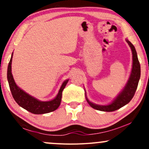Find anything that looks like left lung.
Listing matches in <instances>:
<instances>
[{
  "label": "left lung",
  "instance_id": "left-lung-1",
  "mask_svg": "<svg viewBox=\"0 0 149 149\" xmlns=\"http://www.w3.org/2000/svg\"><path fill=\"white\" fill-rule=\"evenodd\" d=\"M126 41L130 45L132 52V68L131 74L130 76L129 79L122 92L116 97L110 104L108 105H97V104H93L90 102L86 97L87 102L90 104V107L93 109H97V110L102 111L111 112L114 111L118 110L120 109L121 107H124L125 105L129 103L132 99L134 97L135 92H136V88H137L138 83L141 76V69H140V64L139 59L137 57V54H136V49L134 48V46L128 40Z\"/></svg>",
  "mask_w": 149,
  "mask_h": 149
}]
</instances>
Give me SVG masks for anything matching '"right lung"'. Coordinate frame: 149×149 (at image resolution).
Returning <instances> with one entry per match:
<instances>
[{
  "label": "right lung",
  "instance_id": "add662e5",
  "mask_svg": "<svg viewBox=\"0 0 149 149\" xmlns=\"http://www.w3.org/2000/svg\"><path fill=\"white\" fill-rule=\"evenodd\" d=\"M13 54H12L11 59H10L9 64L8 67V83L12 95L20 107L26 109L33 114H44L47 113L52 112L55 111L61 104V97H62V91L66 87L69 80H66L61 85L59 91L58 92L57 97L54 100L47 101V102H42L33 97L27 94L21 88H19L15 83L13 74H12V59H13Z\"/></svg>",
  "mask_w": 149,
  "mask_h": 149
}]
</instances>
